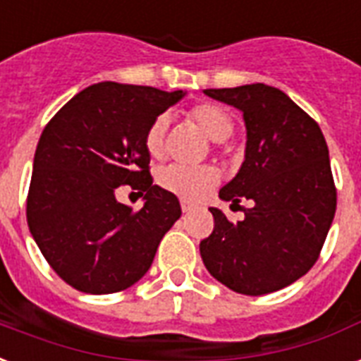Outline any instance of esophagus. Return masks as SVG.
<instances>
[{
	"mask_svg": "<svg viewBox=\"0 0 361 361\" xmlns=\"http://www.w3.org/2000/svg\"><path fill=\"white\" fill-rule=\"evenodd\" d=\"M194 203H192V201H188V200H180V209H183V212H190L192 211V209H194Z\"/></svg>",
	"mask_w": 361,
	"mask_h": 361,
	"instance_id": "esophagus-1",
	"label": "esophagus"
}]
</instances>
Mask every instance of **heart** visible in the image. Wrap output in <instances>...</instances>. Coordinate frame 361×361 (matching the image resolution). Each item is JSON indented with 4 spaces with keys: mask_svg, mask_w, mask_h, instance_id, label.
<instances>
[{
    "mask_svg": "<svg viewBox=\"0 0 361 361\" xmlns=\"http://www.w3.org/2000/svg\"><path fill=\"white\" fill-rule=\"evenodd\" d=\"M188 120L212 142H222L233 133V118L220 105L203 103L188 113ZM166 116L158 118L149 126L145 135V147L152 158H160L166 149ZM220 180V171L214 166H171L164 167L158 175V183L164 190L183 197V200H201Z\"/></svg>",
    "mask_w": 361,
    "mask_h": 361,
    "instance_id": "obj_1",
    "label": "heart"
}]
</instances>
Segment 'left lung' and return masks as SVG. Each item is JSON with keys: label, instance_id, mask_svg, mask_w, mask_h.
Here are the masks:
<instances>
[{"label": "left lung", "instance_id": "1", "mask_svg": "<svg viewBox=\"0 0 361 361\" xmlns=\"http://www.w3.org/2000/svg\"><path fill=\"white\" fill-rule=\"evenodd\" d=\"M203 94L239 109L247 126L241 169L220 200L239 205L245 219L230 222L211 207L214 230L200 243L207 271L245 295H264L311 269L334 222L337 190L320 126L273 86L209 88Z\"/></svg>", "mask_w": 361, "mask_h": 361}]
</instances>
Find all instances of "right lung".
Wrapping results in <instances>:
<instances>
[{"instance_id":"1","label":"right lung","mask_w":361,"mask_h":361,"mask_svg":"<svg viewBox=\"0 0 361 361\" xmlns=\"http://www.w3.org/2000/svg\"><path fill=\"white\" fill-rule=\"evenodd\" d=\"M186 92L97 82L71 97L37 142L27 226L60 279L85 294H114L141 279L161 237L180 219L177 195L152 184L149 126ZM122 183L145 192L139 212Z\"/></svg>"}]
</instances>
